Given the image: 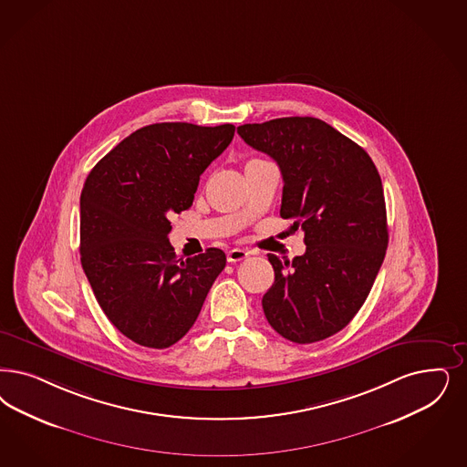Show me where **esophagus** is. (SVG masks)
<instances>
[{
    "label": "esophagus",
    "mask_w": 467,
    "mask_h": 467,
    "mask_svg": "<svg viewBox=\"0 0 467 467\" xmlns=\"http://www.w3.org/2000/svg\"><path fill=\"white\" fill-rule=\"evenodd\" d=\"M248 257H250V254L246 250H242V248H233V250L227 252V262H231V264L242 262V260Z\"/></svg>",
    "instance_id": "obj_1"
}]
</instances>
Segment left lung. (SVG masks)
Instances as JSON below:
<instances>
[{
    "instance_id": "obj_1",
    "label": "left lung",
    "mask_w": 467,
    "mask_h": 467,
    "mask_svg": "<svg viewBox=\"0 0 467 467\" xmlns=\"http://www.w3.org/2000/svg\"><path fill=\"white\" fill-rule=\"evenodd\" d=\"M246 145L283 176L281 217L304 229L306 254H269L274 285L262 298L274 329L293 343L329 338L364 306L388 246L381 177L364 148L314 117L244 124Z\"/></svg>"
}]
</instances>
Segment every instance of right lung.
<instances>
[{
	"label": "right lung",
	"instance_id": "1",
	"mask_svg": "<svg viewBox=\"0 0 467 467\" xmlns=\"http://www.w3.org/2000/svg\"><path fill=\"white\" fill-rule=\"evenodd\" d=\"M161 122L134 130L98 161L81 193V264L98 304L129 339L167 348L193 326L225 254L177 258L171 215L193 205L200 176L234 136Z\"/></svg>",
	"mask_w": 467,
	"mask_h": 467
}]
</instances>
